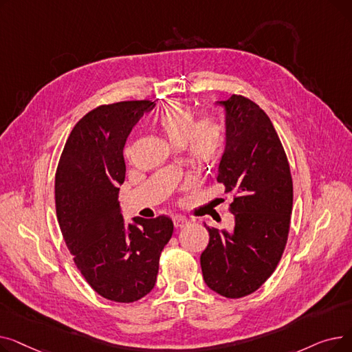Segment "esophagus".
<instances>
[{"instance_id": "34e87169", "label": "esophagus", "mask_w": 352, "mask_h": 352, "mask_svg": "<svg viewBox=\"0 0 352 352\" xmlns=\"http://www.w3.org/2000/svg\"><path fill=\"white\" fill-rule=\"evenodd\" d=\"M173 221H174L175 228H184V227H187L190 224V221L186 217H179V215L174 217Z\"/></svg>"}]
</instances>
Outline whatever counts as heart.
<instances>
[{"label": "heart", "instance_id": "heart-1", "mask_svg": "<svg viewBox=\"0 0 352 352\" xmlns=\"http://www.w3.org/2000/svg\"><path fill=\"white\" fill-rule=\"evenodd\" d=\"M157 125L173 145H187L194 164L214 165L224 151V131L214 117L197 120L190 105L173 101L157 117Z\"/></svg>", "mask_w": 352, "mask_h": 352}]
</instances>
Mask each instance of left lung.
I'll return each mask as SVG.
<instances>
[{
    "instance_id": "1",
    "label": "left lung",
    "mask_w": 352,
    "mask_h": 352,
    "mask_svg": "<svg viewBox=\"0 0 352 352\" xmlns=\"http://www.w3.org/2000/svg\"><path fill=\"white\" fill-rule=\"evenodd\" d=\"M227 111V144L217 181L232 195L231 232L207 227L201 254L206 284L226 298L260 288L278 265L292 212V178L281 140L264 109L244 96L219 101Z\"/></svg>"
}]
</instances>
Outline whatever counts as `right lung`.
Returning <instances> with one entry per match:
<instances>
[{"instance_id":"obj_1","label":"right lung","mask_w":352,"mask_h":352,"mask_svg":"<svg viewBox=\"0 0 352 352\" xmlns=\"http://www.w3.org/2000/svg\"><path fill=\"white\" fill-rule=\"evenodd\" d=\"M154 107L141 100L91 109L72 128L55 173V208L72 260L88 285L114 302H135L154 288L174 231L166 215L125 226L120 211L124 145Z\"/></svg>"}]
</instances>
